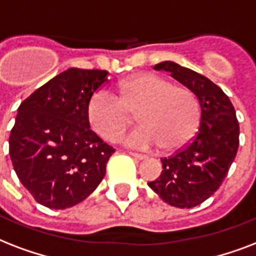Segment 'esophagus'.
<instances>
[{"mask_svg": "<svg viewBox=\"0 0 256 256\" xmlns=\"http://www.w3.org/2000/svg\"><path fill=\"white\" fill-rule=\"evenodd\" d=\"M130 155L132 156V158H134V159H138V160H144L146 158V155H142V154H136V152H130Z\"/></svg>", "mask_w": 256, "mask_h": 256, "instance_id": "esophagus-1", "label": "esophagus"}]
</instances>
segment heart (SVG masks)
Returning <instances> with one entry per match:
<instances>
[{
  "label": "heart",
  "instance_id": "1",
  "mask_svg": "<svg viewBox=\"0 0 256 256\" xmlns=\"http://www.w3.org/2000/svg\"><path fill=\"white\" fill-rule=\"evenodd\" d=\"M142 126L124 142L134 148L160 146L164 152L182 150L195 134L200 118L198 97L187 86L174 85L155 73H140L118 84V98L104 89L88 102L92 130L106 142H116L134 122Z\"/></svg>",
  "mask_w": 256,
  "mask_h": 256
}]
</instances>
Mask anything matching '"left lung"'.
Instances as JSON below:
<instances>
[{
    "instance_id": "8db88e82",
    "label": "left lung",
    "mask_w": 256,
    "mask_h": 256,
    "mask_svg": "<svg viewBox=\"0 0 256 256\" xmlns=\"http://www.w3.org/2000/svg\"><path fill=\"white\" fill-rule=\"evenodd\" d=\"M166 70L195 93L200 104L199 130L190 144L163 158L162 175L150 186L166 203L192 208L220 187L236 156L239 122L228 96L195 70L163 61L154 66Z\"/></svg>"
}]
</instances>
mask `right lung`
Returning a JSON list of instances; mask_svg holds the SVG:
<instances>
[{
	"instance_id": "1",
	"label": "right lung",
	"mask_w": 256,
	"mask_h": 256,
	"mask_svg": "<svg viewBox=\"0 0 256 256\" xmlns=\"http://www.w3.org/2000/svg\"><path fill=\"white\" fill-rule=\"evenodd\" d=\"M106 82V70L70 68L20 106L9 155L20 182L48 208L76 206L106 176L114 148L90 130L86 106Z\"/></svg>"
}]
</instances>
